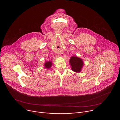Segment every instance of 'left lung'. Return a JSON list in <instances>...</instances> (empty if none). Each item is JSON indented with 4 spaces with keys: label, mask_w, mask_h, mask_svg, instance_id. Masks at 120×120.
I'll return each instance as SVG.
<instances>
[{
    "label": "left lung",
    "mask_w": 120,
    "mask_h": 120,
    "mask_svg": "<svg viewBox=\"0 0 120 120\" xmlns=\"http://www.w3.org/2000/svg\"><path fill=\"white\" fill-rule=\"evenodd\" d=\"M69 62L71 66V68L72 70L76 72L80 71L84 64L82 59L77 57L74 56L71 58Z\"/></svg>",
    "instance_id": "obj_1"
}]
</instances>
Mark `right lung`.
I'll return each mask as SVG.
<instances>
[{
  "mask_svg": "<svg viewBox=\"0 0 120 120\" xmlns=\"http://www.w3.org/2000/svg\"><path fill=\"white\" fill-rule=\"evenodd\" d=\"M51 61H48L45 63L44 66L46 68H50L52 66Z\"/></svg>",
  "mask_w": 120,
  "mask_h": 120,
  "instance_id": "add662e5",
  "label": "right lung"
}]
</instances>
